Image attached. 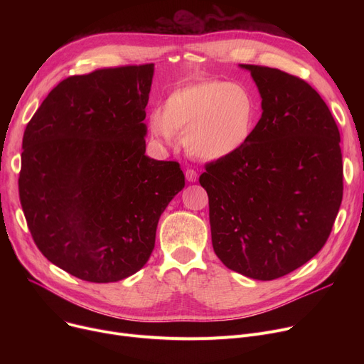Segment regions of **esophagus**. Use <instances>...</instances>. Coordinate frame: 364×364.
Masks as SVG:
<instances>
[{
    "label": "esophagus",
    "mask_w": 364,
    "mask_h": 364,
    "mask_svg": "<svg viewBox=\"0 0 364 364\" xmlns=\"http://www.w3.org/2000/svg\"><path fill=\"white\" fill-rule=\"evenodd\" d=\"M184 176H186V180H187L188 183L198 181V172H196L195 169H192V168H187L186 172H184Z\"/></svg>",
    "instance_id": "1"
}]
</instances>
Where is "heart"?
Returning <instances> with one entry per match:
<instances>
[{"instance_id":"heart-1","label":"heart","mask_w":364,"mask_h":364,"mask_svg":"<svg viewBox=\"0 0 364 364\" xmlns=\"http://www.w3.org/2000/svg\"><path fill=\"white\" fill-rule=\"evenodd\" d=\"M257 122L252 91L232 81L206 80L184 85L169 94L164 110H151L150 132L169 144L183 134L190 155L220 161L237 153L251 140Z\"/></svg>"}]
</instances>
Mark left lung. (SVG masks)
Returning <instances> with one entry per match:
<instances>
[{
  "instance_id": "8db88e82",
  "label": "left lung",
  "mask_w": 364,
  "mask_h": 364,
  "mask_svg": "<svg viewBox=\"0 0 364 364\" xmlns=\"http://www.w3.org/2000/svg\"><path fill=\"white\" fill-rule=\"evenodd\" d=\"M261 94V119L237 153L206 165L214 252L236 273L274 280L326 243L342 202L339 129L304 80L240 65Z\"/></svg>"
}]
</instances>
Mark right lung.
Masks as SVG:
<instances>
[{
    "mask_svg": "<svg viewBox=\"0 0 364 364\" xmlns=\"http://www.w3.org/2000/svg\"><path fill=\"white\" fill-rule=\"evenodd\" d=\"M155 66L75 75L26 125L18 198L43 255L69 274L109 283L137 273L184 187L178 162L144 155Z\"/></svg>",
    "mask_w": 364,
    "mask_h": 364,
    "instance_id": "add662e5",
    "label": "right lung"
}]
</instances>
